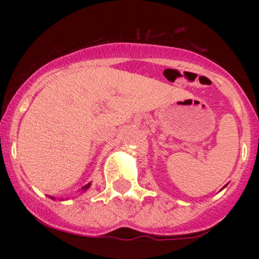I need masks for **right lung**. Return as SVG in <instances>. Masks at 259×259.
Wrapping results in <instances>:
<instances>
[{"label": "right lung", "mask_w": 259, "mask_h": 259, "mask_svg": "<svg viewBox=\"0 0 259 259\" xmlns=\"http://www.w3.org/2000/svg\"><path fill=\"white\" fill-rule=\"evenodd\" d=\"M89 186H90V184H88V185H86V186H84V190H86V189H89Z\"/></svg>", "instance_id": "add662e5"}]
</instances>
